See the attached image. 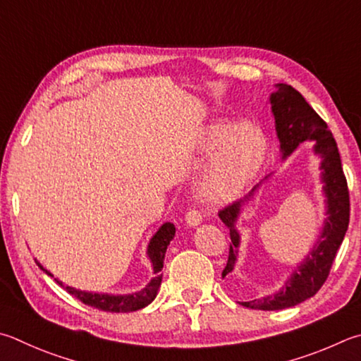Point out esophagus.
<instances>
[{
	"label": "esophagus",
	"mask_w": 361,
	"mask_h": 361,
	"mask_svg": "<svg viewBox=\"0 0 361 361\" xmlns=\"http://www.w3.org/2000/svg\"><path fill=\"white\" fill-rule=\"evenodd\" d=\"M185 221L188 227H197L202 222V216L199 212H195V209H189Z\"/></svg>",
	"instance_id": "1"
}]
</instances>
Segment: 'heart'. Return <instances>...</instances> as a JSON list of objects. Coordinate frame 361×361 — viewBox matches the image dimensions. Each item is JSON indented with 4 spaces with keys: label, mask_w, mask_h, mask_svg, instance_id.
Masks as SVG:
<instances>
[{
    "label": "heart",
    "mask_w": 361,
    "mask_h": 361,
    "mask_svg": "<svg viewBox=\"0 0 361 361\" xmlns=\"http://www.w3.org/2000/svg\"><path fill=\"white\" fill-rule=\"evenodd\" d=\"M199 147L205 153L216 152L195 181V197L208 208H221L237 202L259 175L268 139L254 121L216 120L200 129Z\"/></svg>",
    "instance_id": "1"
}]
</instances>
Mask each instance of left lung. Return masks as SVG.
Instances as JSON below:
<instances>
[{"label": "left lung", "mask_w": 361, "mask_h": 361, "mask_svg": "<svg viewBox=\"0 0 361 361\" xmlns=\"http://www.w3.org/2000/svg\"><path fill=\"white\" fill-rule=\"evenodd\" d=\"M270 94L271 114L274 116V129L279 140L281 159L286 161L303 142H312V153L319 156L320 164V183H322L325 218L320 232L314 241L312 247L307 251L303 260L293 267L290 276L284 281L279 290L262 298L249 301H240L249 310L260 311H279L292 307L305 300L314 297L324 286L329 276L333 260L343 243L344 235L349 227V191L347 181L341 166V156L338 145L326 123L320 118L314 109L305 101L297 90L290 85L276 83ZM274 173L267 175L259 185L252 188L243 200L235 202L219 213L221 221L231 231V251H228L227 265L222 271V279L233 273L238 262V252L241 245V233L238 231V221L251 203L257 197L262 188H265Z\"/></svg>", "instance_id": "left-lung-1"}]
</instances>
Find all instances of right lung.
Listing matches in <instances>:
<instances>
[{"label":"right lung","mask_w":361,"mask_h":361,"mask_svg":"<svg viewBox=\"0 0 361 361\" xmlns=\"http://www.w3.org/2000/svg\"><path fill=\"white\" fill-rule=\"evenodd\" d=\"M175 237V226L172 222H164V224L156 231V233L149 240L147 246V257L152 264L154 278L149 279V283L143 287V289L133 292V293H102V292H90V290H80L75 289L72 286H66L58 278H55L47 268H44L41 262L36 260V265L41 268V270L49 274V276L55 278V281L60 286L64 287V290H68L71 295H74L82 303L97 307L101 311L107 312H133L139 311L142 307L148 306L152 301L156 298V295L159 292V287L162 283V265H164V257H166L167 246L170 241Z\"/></svg>","instance_id":"right-lung-1"}]
</instances>
